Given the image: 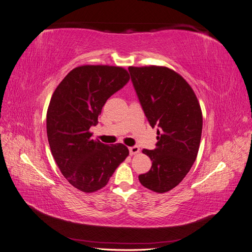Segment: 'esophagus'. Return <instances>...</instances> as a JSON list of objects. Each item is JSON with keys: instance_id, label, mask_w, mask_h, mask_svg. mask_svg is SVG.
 Returning <instances> with one entry per match:
<instances>
[{"instance_id": "obj_1", "label": "esophagus", "mask_w": 252, "mask_h": 252, "mask_svg": "<svg viewBox=\"0 0 252 252\" xmlns=\"http://www.w3.org/2000/svg\"><path fill=\"white\" fill-rule=\"evenodd\" d=\"M140 152V148L138 146H132V147H129V154H130L131 156L133 155H136L139 154Z\"/></svg>"}]
</instances>
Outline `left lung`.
Returning a JSON list of instances; mask_svg holds the SVG:
<instances>
[{
	"label": "left lung",
	"mask_w": 252,
	"mask_h": 252,
	"mask_svg": "<svg viewBox=\"0 0 252 252\" xmlns=\"http://www.w3.org/2000/svg\"><path fill=\"white\" fill-rule=\"evenodd\" d=\"M131 81L150 126L158 127L154 150L143 149L152 161L140 183L152 191H169L186 177L199 151L203 117L189 84L162 66L129 67Z\"/></svg>",
	"instance_id": "obj_1"
}]
</instances>
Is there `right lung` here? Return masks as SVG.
I'll return each instance as SVG.
<instances>
[{
  "label": "right lung",
  "mask_w": 252,
  "mask_h": 252,
  "mask_svg": "<svg viewBox=\"0 0 252 252\" xmlns=\"http://www.w3.org/2000/svg\"><path fill=\"white\" fill-rule=\"evenodd\" d=\"M129 79L122 67L84 65L68 73L51 96L46 118L51 154L65 179L83 192L107 185L129 155L125 145H105L89 130L106 101Z\"/></svg>",
  "instance_id": "add662e5"
}]
</instances>
